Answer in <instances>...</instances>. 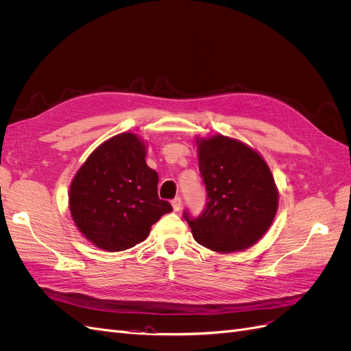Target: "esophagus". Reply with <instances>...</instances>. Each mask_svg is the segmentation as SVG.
Masks as SVG:
<instances>
[{
    "label": "esophagus",
    "instance_id": "esophagus-1",
    "mask_svg": "<svg viewBox=\"0 0 351 351\" xmlns=\"http://www.w3.org/2000/svg\"><path fill=\"white\" fill-rule=\"evenodd\" d=\"M182 204H183V200H182V197H178V196L171 200V205H173L174 210H180V209H182Z\"/></svg>",
    "mask_w": 351,
    "mask_h": 351
}]
</instances>
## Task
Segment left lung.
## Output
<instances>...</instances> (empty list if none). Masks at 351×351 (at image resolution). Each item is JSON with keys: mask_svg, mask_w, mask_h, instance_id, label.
<instances>
[{"mask_svg": "<svg viewBox=\"0 0 351 351\" xmlns=\"http://www.w3.org/2000/svg\"><path fill=\"white\" fill-rule=\"evenodd\" d=\"M199 171L206 205L199 217H183L195 240L214 252L231 253L256 243L271 227L278 192L262 156L222 134L199 142Z\"/></svg>", "mask_w": 351, "mask_h": 351, "instance_id": "1", "label": "left lung"}]
</instances>
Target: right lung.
I'll list each match as a JSON object with an SVG mask.
<instances>
[{
  "instance_id": "1",
  "label": "right lung",
  "mask_w": 351,
  "mask_h": 351,
  "mask_svg": "<svg viewBox=\"0 0 351 351\" xmlns=\"http://www.w3.org/2000/svg\"><path fill=\"white\" fill-rule=\"evenodd\" d=\"M145 155L136 134H117L95 149L73 178L69 204L74 224L104 250L136 246L173 210L159 199L158 174L146 165Z\"/></svg>"
}]
</instances>
